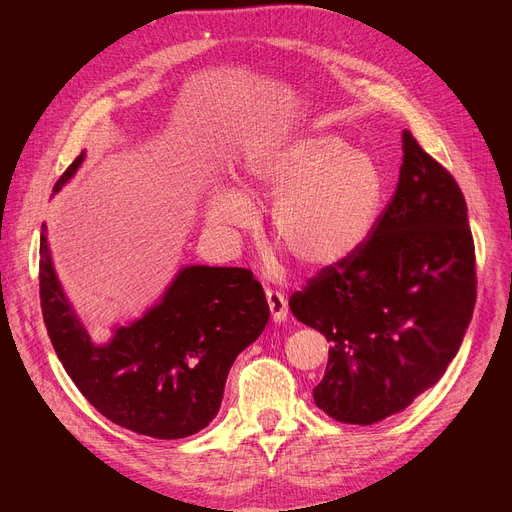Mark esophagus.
I'll return each instance as SVG.
<instances>
[{"label": "esophagus", "mask_w": 512, "mask_h": 512, "mask_svg": "<svg viewBox=\"0 0 512 512\" xmlns=\"http://www.w3.org/2000/svg\"><path fill=\"white\" fill-rule=\"evenodd\" d=\"M267 303L271 309V318L275 322H282L288 316V301L282 292L277 290H267Z\"/></svg>", "instance_id": "esophagus-1"}]
</instances>
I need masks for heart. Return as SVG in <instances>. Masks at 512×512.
I'll list each match as a JSON object with an SVG mask.
<instances>
[{"label":"heart","mask_w":512,"mask_h":512,"mask_svg":"<svg viewBox=\"0 0 512 512\" xmlns=\"http://www.w3.org/2000/svg\"><path fill=\"white\" fill-rule=\"evenodd\" d=\"M241 192L275 196L271 237L301 267L322 271L352 258L374 232L384 205V177L367 153L331 134L260 147L245 158ZM209 226L235 235L252 222V207L235 190H215Z\"/></svg>","instance_id":"obj_1"}]
</instances>
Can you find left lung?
Returning a JSON list of instances; mask_svg holds the SVG:
<instances>
[{"instance_id":"left-lung-1","label":"left lung","mask_w":512,"mask_h":512,"mask_svg":"<svg viewBox=\"0 0 512 512\" xmlns=\"http://www.w3.org/2000/svg\"><path fill=\"white\" fill-rule=\"evenodd\" d=\"M401 138L397 190L367 243L288 301L331 342L314 401L339 423L374 425L431 389L476 303L466 198L408 130Z\"/></svg>"}]
</instances>
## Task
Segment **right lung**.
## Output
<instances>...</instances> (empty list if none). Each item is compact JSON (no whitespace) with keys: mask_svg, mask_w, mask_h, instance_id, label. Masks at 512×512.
<instances>
[{"mask_svg":"<svg viewBox=\"0 0 512 512\" xmlns=\"http://www.w3.org/2000/svg\"><path fill=\"white\" fill-rule=\"evenodd\" d=\"M85 151L55 183L57 194ZM40 305L61 365L108 421L156 440L188 438L220 410L226 376L269 322L265 290L250 269H181L160 303L94 344L55 275L46 226L40 235Z\"/></svg>","mask_w":512,"mask_h":512,"instance_id":"obj_1","label":"right lung"}]
</instances>
